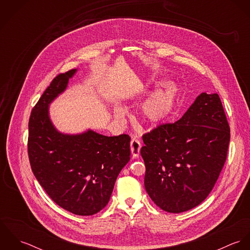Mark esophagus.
<instances>
[{"label": "esophagus", "mask_w": 250, "mask_h": 250, "mask_svg": "<svg viewBox=\"0 0 250 250\" xmlns=\"http://www.w3.org/2000/svg\"><path fill=\"white\" fill-rule=\"evenodd\" d=\"M130 146H131V152L134 158H138L140 156L141 153V148H142V144L140 143V141L133 139L130 143Z\"/></svg>", "instance_id": "34e87169"}]
</instances>
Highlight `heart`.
Wrapping results in <instances>:
<instances>
[{"mask_svg":"<svg viewBox=\"0 0 250 250\" xmlns=\"http://www.w3.org/2000/svg\"><path fill=\"white\" fill-rule=\"evenodd\" d=\"M177 87L172 84H167L163 89L153 93L146 99L141 106V115L144 122L158 124L166 120L173 110L177 99ZM116 118L120 119L124 116L125 111L118 107L114 110Z\"/></svg>","mask_w":250,"mask_h":250,"instance_id":"b5f03b06","label":"heart"}]
</instances>
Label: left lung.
I'll return each mask as SVG.
<instances>
[{
  "label": "left lung",
  "instance_id": "8db88e82",
  "mask_svg": "<svg viewBox=\"0 0 250 250\" xmlns=\"http://www.w3.org/2000/svg\"><path fill=\"white\" fill-rule=\"evenodd\" d=\"M145 189L162 210L178 214L209 195L224 166L230 127L218 94L201 93L175 123L143 136Z\"/></svg>",
  "mask_w": 250,
  "mask_h": 250
}]
</instances>
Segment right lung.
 <instances>
[{
    "instance_id": "add662e5",
    "label": "right lung",
    "mask_w": 250,
    "mask_h": 250,
    "mask_svg": "<svg viewBox=\"0 0 250 250\" xmlns=\"http://www.w3.org/2000/svg\"><path fill=\"white\" fill-rule=\"evenodd\" d=\"M76 71L58 75L33 108L28 154L36 178L54 202L72 214L92 215L105 208L119 172L130 161L131 138L91 130L66 135L54 127L49 105Z\"/></svg>"
}]
</instances>
